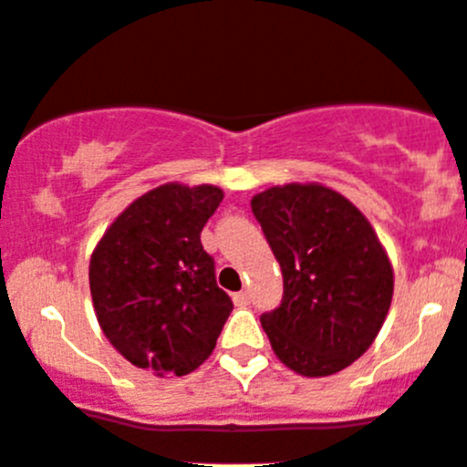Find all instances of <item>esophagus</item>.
Instances as JSON below:
<instances>
[{"instance_id":"1","label":"esophagus","mask_w":467,"mask_h":467,"mask_svg":"<svg viewBox=\"0 0 467 467\" xmlns=\"http://www.w3.org/2000/svg\"><path fill=\"white\" fill-rule=\"evenodd\" d=\"M233 300H234V305H237V306H246L251 302V293L249 291H239V293H234Z\"/></svg>"}]
</instances>
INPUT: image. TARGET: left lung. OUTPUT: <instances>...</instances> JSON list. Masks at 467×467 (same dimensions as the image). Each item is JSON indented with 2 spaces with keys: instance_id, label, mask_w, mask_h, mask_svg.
<instances>
[{
  "instance_id": "left-lung-1",
  "label": "left lung",
  "mask_w": 467,
  "mask_h": 467,
  "mask_svg": "<svg viewBox=\"0 0 467 467\" xmlns=\"http://www.w3.org/2000/svg\"><path fill=\"white\" fill-rule=\"evenodd\" d=\"M284 275L276 309L260 317L275 354L305 377H327L375 342L393 297V270L368 218L318 183L251 200Z\"/></svg>"
}]
</instances>
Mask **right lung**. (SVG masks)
I'll list each match as a JSON object with an SVG mask.
<instances>
[{
    "label": "right lung",
    "mask_w": 467,
    "mask_h": 467,
    "mask_svg": "<svg viewBox=\"0 0 467 467\" xmlns=\"http://www.w3.org/2000/svg\"><path fill=\"white\" fill-rule=\"evenodd\" d=\"M221 200L216 186L153 188L113 221L90 258L104 335L130 363L158 377L200 368L233 312L200 242Z\"/></svg>",
    "instance_id": "right-lung-1"
}]
</instances>
